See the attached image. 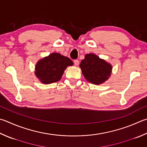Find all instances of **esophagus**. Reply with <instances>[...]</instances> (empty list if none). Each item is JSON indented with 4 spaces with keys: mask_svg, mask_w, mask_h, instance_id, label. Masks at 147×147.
<instances>
[{
    "mask_svg": "<svg viewBox=\"0 0 147 147\" xmlns=\"http://www.w3.org/2000/svg\"><path fill=\"white\" fill-rule=\"evenodd\" d=\"M74 65H78V64H79V61L78 60H74Z\"/></svg>",
    "mask_w": 147,
    "mask_h": 147,
    "instance_id": "esophagus-1",
    "label": "esophagus"
}]
</instances>
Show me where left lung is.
Listing matches in <instances>:
<instances>
[{
  "mask_svg": "<svg viewBox=\"0 0 147 147\" xmlns=\"http://www.w3.org/2000/svg\"><path fill=\"white\" fill-rule=\"evenodd\" d=\"M85 79L92 84L99 85L107 80L113 67L97 55L89 53L85 56L80 65Z\"/></svg>",
  "mask_w": 147,
  "mask_h": 147,
  "instance_id": "8db88e82",
  "label": "left lung"
}]
</instances>
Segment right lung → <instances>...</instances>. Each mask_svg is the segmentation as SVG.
Segmentation results:
<instances>
[{"label":"right lung","instance_id":"right-lung-1","mask_svg":"<svg viewBox=\"0 0 147 147\" xmlns=\"http://www.w3.org/2000/svg\"><path fill=\"white\" fill-rule=\"evenodd\" d=\"M73 65L70 58L53 53L37 62L34 73L42 83L49 84L59 81L67 67Z\"/></svg>","mask_w":147,"mask_h":147}]
</instances>
